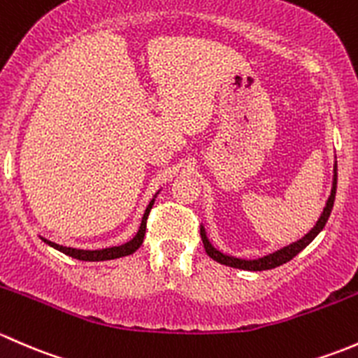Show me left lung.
<instances>
[{
	"label": "left lung",
	"instance_id": "8db88e82",
	"mask_svg": "<svg viewBox=\"0 0 358 358\" xmlns=\"http://www.w3.org/2000/svg\"><path fill=\"white\" fill-rule=\"evenodd\" d=\"M336 180H338V165H334L333 189H331V196H329V200H327L326 208H324V212H322V215H320V219L317 220L314 229H312L307 236H303V238H301L300 241L293 243V245H289V246H285V248H282V250H279V252H275V253H271V255L264 257V259H259V260H243V259H234V257L224 255V253L217 252V250L213 248L212 245H210V241H208V239H206L205 229H203V227H201L200 234H201V241H203L206 255H208L210 259L219 262V264L227 265V267L243 268V271H268V268H275V267H279V265L286 264V262H289L291 259H293V257H296L298 253H300L301 250L305 248V246L310 245V243L314 241L315 236L319 234L320 231H322L324 226H326L327 219H329V215H331V210H333L334 196H336Z\"/></svg>",
	"mask_w": 358,
	"mask_h": 358
}]
</instances>
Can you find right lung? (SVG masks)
Here are the masks:
<instances>
[{"label":"right lung","instance_id":"right-lung-1","mask_svg":"<svg viewBox=\"0 0 358 358\" xmlns=\"http://www.w3.org/2000/svg\"><path fill=\"white\" fill-rule=\"evenodd\" d=\"M152 206H153V200L150 201L148 208H146L145 215H143L141 227H139L138 234H136L131 241L125 243V245L112 246V248H105V250H77V248H67V246L57 245V243L48 241V239H44V238L43 239H44V243H48L50 246L60 250L62 253H65V255L72 257V259H77V260L98 262V260H112V259H119V257L131 255V253H134L136 250L143 245V239H145V233H146V220H148V213H150V210H152Z\"/></svg>","mask_w":358,"mask_h":358}]
</instances>
